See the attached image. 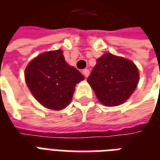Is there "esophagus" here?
<instances>
[{
  "label": "esophagus",
  "instance_id": "esophagus-1",
  "mask_svg": "<svg viewBox=\"0 0 160 160\" xmlns=\"http://www.w3.org/2000/svg\"><path fill=\"white\" fill-rule=\"evenodd\" d=\"M82 73L84 74V76L86 77V78H87V77L89 76V74H90V71L88 69H84L83 71H82Z\"/></svg>",
  "mask_w": 160,
  "mask_h": 160
}]
</instances>
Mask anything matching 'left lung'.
<instances>
[{
  "label": "left lung",
  "instance_id": "1",
  "mask_svg": "<svg viewBox=\"0 0 160 160\" xmlns=\"http://www.w3.org/2000/svg\"><path fill=\"white\" fill-rule=\"evenodd\" d=\"M98 99L104 106L123 104L134 92L139 82V71L132 61L105 53L87 79Z\"/></svg>",
  "mask_w": 160,
  "mask_h": 160
}]
</instances>
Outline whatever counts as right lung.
<instances>
[{
  "label": "right lung",
  "instance_id": "obj_1",
  "mask_svg": "<svg viewBox=\"0 0 160 160\" xmlns=\"http://www.w3.org/2000/svg\"><path fill=\"white\" fill-rule=\"evenodd\" d=\"M25 78L37 100L56 111L70 104L76 84L84 80L74 67L66 62L62 49L42 53L32 60L25 70Z\"/></svg>",
  "mask_w": 160,
  "mask_h": 160
}]
</instances>
